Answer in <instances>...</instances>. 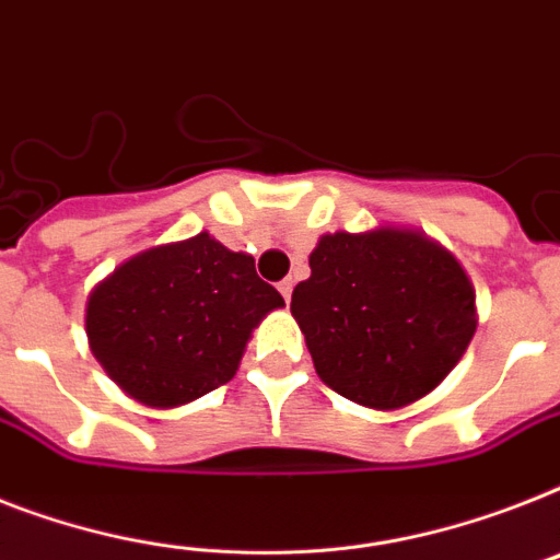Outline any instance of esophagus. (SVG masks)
Returning a JSON list of instances; mask_svg holds the SVG:
<instances>
[{"label":"esophagus","instance_id":"34e87169","mask_svg":"<svg viewBox=\"0 0 560 560\" xmlns=\"http://www.w3.org/2000/svg\"><path fill=\"white\" fill-rule=\"evenodd\" d=\"M279 293L284 295V302H290V295H293V279L279 281Z\"/></svg>","mask_w":560,"mask_h":560}]
</instances>
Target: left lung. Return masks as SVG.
Listing matches in <instances>:
<instances>
[{"mask_svg":"<svg viewBox=\"0 0 560 560\" xmlns=\"http://www.w3.org/2000/svg\"><path fill=\"white\" fill-rule=\"evenodd\" d=\"M290 311L322 380L371 408L438 388L477 327L463 267L411 230L322 235Z\"/></svg>","mask_w":560,"mask_h":560,"instance_id":"left-lung-1","label":"left lung"}]
</instances>
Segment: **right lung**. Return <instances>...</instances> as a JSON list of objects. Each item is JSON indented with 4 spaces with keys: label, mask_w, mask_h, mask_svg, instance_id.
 Instances as JSON below:
<instances>
[{
    "label": "right lung",
    "mask_w": 560,
    "mask_h": 560,
    "mask_svg": "<svg viewBox=\"0 0 560 560\" xmlns=\"http://www.w3.org/2000/svg\"><path fill=\"white\" fill-rule=\"evenodd\" d=\"M281 304L253 258L201 233L117 267L91 293L85 334L126 394L170 408L230 383L253 327Z\"/></svg>",
    "instance_id": "add662e5"
}]
</instances>
